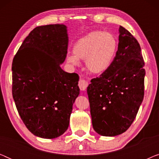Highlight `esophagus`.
Wrapping results in <instances>:
<instances>
[{"instance_id": "34e87169", "label": "esophagus", "mask_w": 159, "mask_h": 159, "mask_svg": "<svg viewBox=\"0 0 159 159\" xmlns=\"http://www.w3.org/2000/svg\"><path fill=\"white\" fill-rule=\"evenodd\" d=\"M88 82H87L85 80L82 79V78H80V80H79V82H78V86H79L80 89L81 90H85L86 88H88Z\"/></svg>"}]
</instances>
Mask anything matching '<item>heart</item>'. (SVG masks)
<instances>
[{
	"instance_id": "heart-1",
	"label": "heart",
	"mask_w": 159,
	"mask_h": 159,
	"mask_svg": "<svg viewBox=\"0 0 159 159\" xmlns=\"http://www.w3.org/2000/svg\"><path fill=\"white\" fill-rule=\"evenodd\" d=\"M119 48L116 37L111 32L95 30L79 39L74 45V54L67 56V62L73 66L85 60L89 71L102 74L107 71L116 58Z\"/></svg>"
}]
</instances>
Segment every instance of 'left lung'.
I'll list each match as a JSON object with an SVG mask.
<instances>
[{
    "instance_id": "obj_1",
    "label": "left lung",
    "mask_w": 159,
    "mask_h": 159,
    "mask_svg": "<svg viewBox=\"0 0 159 159\" xmlns=\"http://www.w3.org/2000/svg\"><path fill=\"white\" fill-rule=\"evenodd\" d=\"M119 48L110 68L88 87L93 129L103 136L128 129L144 97L145 71L140 44L120 26Z\"/></svg>"
}]
</instances>
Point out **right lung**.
<instances>
[{
	"label": "right lung",
	"mask_w": 159,
	"mask_h": 159,
	"mask_svg": "<svg viewBox=\"0 0 159 159\" xmlns=\"http://www.w3.org/2000/svg\"><path fill=\"white\" fill-rule=\"evenodd\" d=\"M69 38L64 25L37 27L12 62V95L26 127L34 135L53 139L64 134L76 98L79 76L61 69Z\"/></svg>",
	"instance_id": "add662e5"
}]
</instances>
